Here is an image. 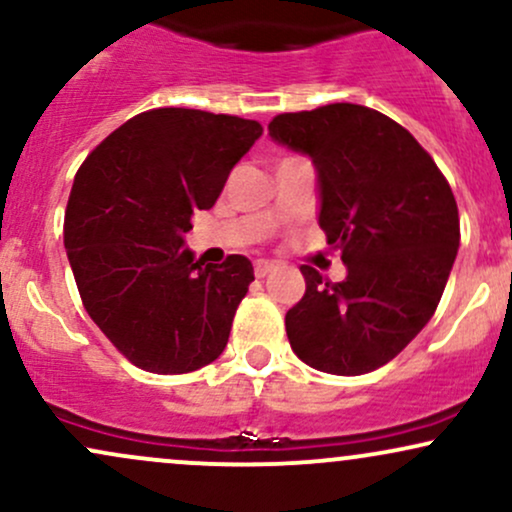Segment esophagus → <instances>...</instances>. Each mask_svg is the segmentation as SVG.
<instances>
[{"mask_svg": "<svg viewBox=\"0 0 512 512\" xmlns=\"http://www.w3.org/2000/svg\"><path fill=\"white\" fill-rule=\"evenodd\" d=\"M274 269H276L274 262H267V260H257L255 262V276H257V279H264V276H267L269 272H274Z\"/></svg>", "mask_w": 512, "mask_h": 512, "instance_id": "obj_1", "label": "esophagus"}]
</instances>
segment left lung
<instances>
[{"label": "left lung", "instance_id": "8db88e82", "mask_svg": "<svg viewBox=\"0 0 512 512\" xmlns=\"http://www.w3.org/2000/svg\"><path fill=\"white\" fill-rule=\"evenodd\" d=\"M269 137L313 161L327 243L344 281L303 264L305 296L286 313L293 354L332 375L385 366L426 327L460 248L448 180L395 120L332 103L276 115Z\"/></svg>", "mask_w": 512, "mask_h": 512}]
</instances>
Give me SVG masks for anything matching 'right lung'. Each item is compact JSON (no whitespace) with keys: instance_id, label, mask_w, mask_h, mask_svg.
<instances>
[{"instance_id":"1","label":"right lung","mask_w":512,"mask_h":512,"mask_svg":"<svg viewBox=\"0 0 512 512\" xmlns=\"http://www.w3.org/2000/svg\"><path fill=\"white\" fill-rule=\"evenodd\" d=\"M255 120L156 108L117 127L76 173L64 248L86 313L149 373H190L223 354L255 272L248 257L204 264L185 245L236 163Z\"/></svg>"}]
</instances>
